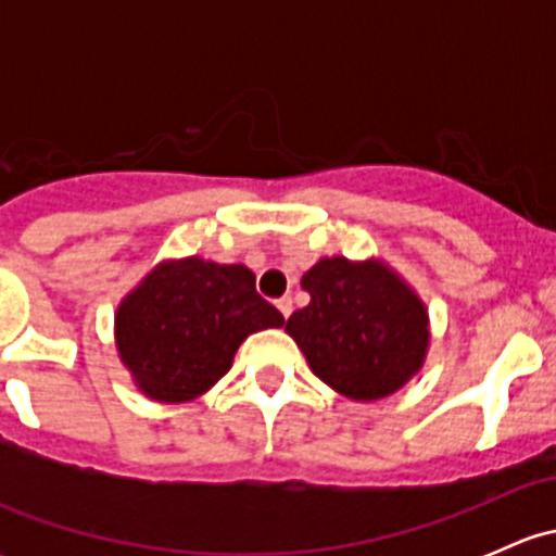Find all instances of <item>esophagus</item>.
I'll list each match as a JSON object with an SVG mask.
<instances>
[{
    "mask_svg": "<svg viewBox=\"0 0 556 556\" xmlns=\"http://www.w3.org/2000/svg\"><path fill=\"white\" fill-rule=\"evenodd\" d=\"M277 309H279V314H282L285 319H288L290 314H293V299H290V295H282V299L277 301Z\"/></svg>",
    "mask_w": 556,
    "mask_h": 556,
    "instance_id": "esophagus-1",
    "label": "esophagus"
}]
</instances>
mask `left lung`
Returning <instances> with one entry per match:
<instances>
[{"label":"left lung","instance_id":"obj_1","mask_svg":"<svg viewBox=\"0 0 556 556\" xmlns=\"http://www.w3.org/2000/svg\"><path fill=\"white\" fill-rule=\"evenodd\" d=\"M309 306L285 330L314 377L352 401H379L425 366L430 317L412 285L379 257H319L301 277Z\"/></svg>","mask_w":556,"mask_h":556}]
</instances>
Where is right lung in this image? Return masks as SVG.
I'll return each mask as SVG.
<instances>
[{"mask_svg":"<svg viewBox=\"0 0 556 556\" xmlns=\"http://www.w3.org/2000/svg\"><path fill=\"white\" fill-rule=\"evenodd\" d=\"M242 263L161 261L115 312V346L144 397L185 403L212 390L250 333L282 328Z\"/></svg>","mask_w":556,"mask_h":556,"instance_id":"obj_1","label":"right lung"}]
</instances>
